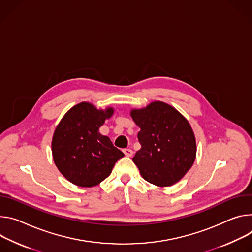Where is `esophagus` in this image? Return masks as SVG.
<instances>
[{
	"instance_id": "1",
	"label": "esophagus",
	"mask_w": 252,
	"mask_h": 252,
	"mask_svg": "<svg viewBox=\"0 0 252 252\" xmlns=\"http://www.w3.org/2000/svg\"><path fill=\"white\" fill-rule=\"evenodd\" d=\"M123 152H124L125 156H127V157H131L132 154H133V151L131 149H124Z\"/></svg>"
}]
</instances>
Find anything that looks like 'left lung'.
I'll return each mask as SVG.
<instances>
[{
  "mask_svg": "<svg viewBox=\"0 0 252 252\" xmlns=\"http://www.w3.org/2000/svg\"><path fill=\"white\" fill-rule=\"evenodd\" d=\"M130 115L140 128L138 140L141 148L133 162L141 176L159 187L177 183L196 157V139L188 120L173 106L162 101L132 109Z\"/></svg>",
  "mask_w": 252,
  "mask_h": 252,
  "instance_id": "1",
  "label": "left lung"
}]
</instances>
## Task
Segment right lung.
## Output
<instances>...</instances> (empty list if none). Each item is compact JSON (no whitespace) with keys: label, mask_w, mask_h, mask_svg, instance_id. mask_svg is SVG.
I'll use <instances>...</instances> for the list:
<instances>
[{"label":"right lung","mask_w":252,"mask_h":252,"mask_svg":"<svg viewBox=\"0 0 252 252\" xmlns=\"http://www.w3.org/2000/svg\"><path fill=\"white\" fill-rule=\"evenodd\" d=\"M114 114L113 107L97 109L89 102L73 106L56 127L52 138L55 165L71 183L80 187L100 184L124 153L99 132Z\"/></svg>","instance_id":"obj_1"}]
</instances>
